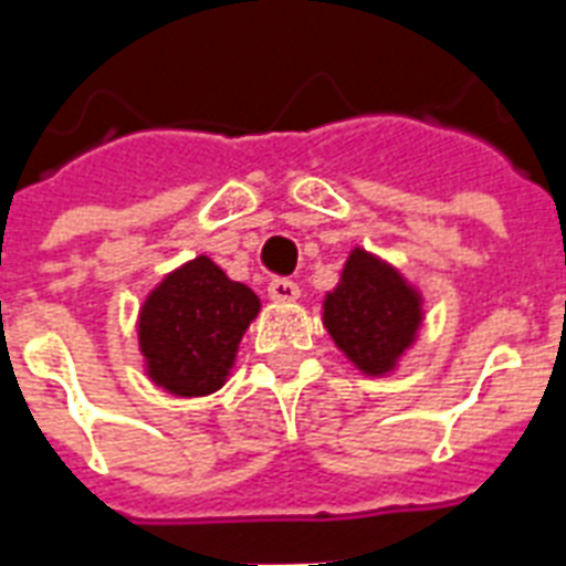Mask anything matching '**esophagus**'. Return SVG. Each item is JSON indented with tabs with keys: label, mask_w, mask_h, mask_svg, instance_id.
Returning a JSON list of instances; mask_svg holds the SVG:
<instances>
[{
	"label": "esophagus",
	"mask_w": 566,
	"mask_h": 566,
	"mask_svg": "<svg viewBox=\"0 0 566 566\" xmlns=\"http://www.w3.org/2000/svg\"><path fill=\"white\" fill-rule=\"evenodd\" d=\"M268 293L275 302H296L298 284L291 282V279H273V282L268 284Z\"/></svg>",
	"instance_id": "esophagus-1"
}]
</instances>
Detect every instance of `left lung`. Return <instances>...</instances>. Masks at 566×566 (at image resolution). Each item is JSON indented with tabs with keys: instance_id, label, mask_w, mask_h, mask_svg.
Returning <instances> with one entry per match:
<instances>
[{
	"instance_id": "left-lung-1",
	"label": "left lung",
	"mask_w": 566,
	"mask_h": 566,
	"mask_svg": "<svg viewBox=\"0 0 566 566\" xmlns=\"http://www.w3.org/2000/svg\"><path fill=\"white\" fill-rule=\"evenodd\" d=\"M421 323L424 296L401 270L363 247L348 252L337 287L323 298V325L360 375H392Z\"/></svg>"
}]
</instances>
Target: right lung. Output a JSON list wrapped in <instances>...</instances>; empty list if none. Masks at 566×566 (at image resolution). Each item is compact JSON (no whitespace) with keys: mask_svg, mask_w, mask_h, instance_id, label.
<instances>
[{"mask_svg":"<svg viewBox=\"0 0 566 566\" xmlns=\"http://www.w3.org/2000/svg\"><path fill=\"white\" fill-rule=\"evenodd\" d=\"M261 298L209 259L179 264L145 296L136 319L145 375L177 398L218 392Z\"/></svg>","mask_w":566,"mask_h":566,"instance_id":"obj_1","label":"right lung"}]
</instances>
